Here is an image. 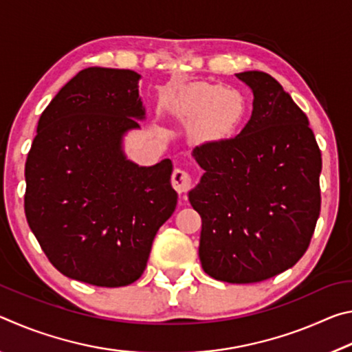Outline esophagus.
<instances>
[{
  "instance_id": "esophagus-1",
  "label": "esophagus",
  "mask_w": 352,
  "mask_h": 352,
  "mask_svg": "<svg viewBox=\"0 0 352 352\" xmlns=\"http://www.w3.org/2000/svg\"><path fill=\"white\" fill-rule=\"evenodd\" d=\"M172 186H174L178 192H188V190L192 188V175L189 174L186 169L175 168L172 172Z\"/></svg>"
}]
</instances>
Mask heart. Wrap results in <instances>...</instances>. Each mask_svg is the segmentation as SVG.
Segmentation results:
<instances>
[{"label":"heart","mask_w":352,"mask_h":352,"mask_svg":"<svg viewBox=\"0 0 352 352\" xmlns=\"http://www.w3.org/2000/svg\"><path fill=\"white\" fill-rule=\"evenodd\" d=\"M234 99V94L226 91V88L206 82L192 83L182 94L183 107L189 113L197 116L210 115L212 121L220 124H230L234 121L237 110L230 113V115L223 113L226 105L233 102Z\"/></svg>","instance_id":"b5f03b06"}]
</instances>
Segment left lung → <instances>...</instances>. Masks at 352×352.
<instances>
[{
	"instance_id": "left-lung-1",
	"label": "left lung",
	"mask_w": 352,
	"mask_h": 352,
	"mask_svg": "<svg viewBox=\"0 0 352 352\" xmlns=\"http://www.w3.org/2000/svg\"><path fill=\"white\" fill-rule=\"evenodd\" d=\"M253 90L239 135L194 148L205 170L189 192L201 217L199 256L219 281H265L294 267L320 216L321 152L307 116L262 71L236 74Z\"/></svg>"
}]
</instances>
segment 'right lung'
<instances>
[{
  "mask_svg": "<svg viewBox=\"0 0 352 352\" xmlns=\"http://www.w3.org/2000/svg\"><path fill=\"white\" fill-rule=\"evenodd\" d=\"M140 77L79 71L41 113L25 166L26 219L46 258L65 276L99 287L142 275L177 206L170 160L140 168L121 151L122 135L144 118Z\"/></svg>",
  "mask_w": 352,
  "mask_h": 352,
  "instance_id": "obj_1",
  "label": "right lung"
}]
</instances>
